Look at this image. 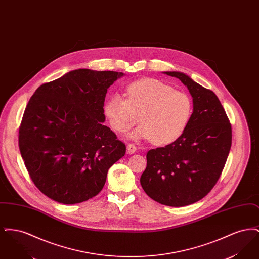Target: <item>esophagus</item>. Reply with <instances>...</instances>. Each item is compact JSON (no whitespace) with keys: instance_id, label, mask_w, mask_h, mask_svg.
<instances>
[{"instance_id":"esophagus-1","label":"esophagus","mask_w":259,"mask_h":259,"mask_svg":"<svg viewBox=\"0 0 259 259\" xmlns=\"http://www.w3.org/2000/svg\"><path fill=\"white\" fill-rule=\"evenodd\" d=\"M136 150H137V148H136V146L134 144H129V145L127 146V152H128V153H130V154L135 153Z\"/></svg>"}]
</instances>
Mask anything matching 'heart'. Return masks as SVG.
<instances>
[{"instance_id":"heart-1","label":"heart","mask_w":259,"mask_h":259,"mask_svg":"<svg viewBox=\"0 0 259 259\" xmlns=\"http://www.w3.org/2000/svg\"><path fill=\"white\" fill-rule=\"evenodd\" d=\"M125 96L113 94L104 105L105 117L115 132L124 133L140 120L131 138L166 146L181 138L190 123L193 103L189 95L158 79L133 81L126 87Z\"/></svg>"}]
</instances>
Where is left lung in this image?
<instances>
[{
  "label": "left lung",
  "mask_w": 259,
  "mask_h": 259,
  "mask_svg": "<svg viewBox=\"0 0 259 259\" xmlns=\"http://www.w3.org/2000/svg\"><path fill=\"white\" fill-rule=\"evenodd\" d=\"M179 78L193 99V113L181 138L147 153L141 185L162 205L184 207L205 197L219 181L231 144L232 129L221 101L209 89L180 72Z\"/></svg>",
  "instance_id": "left-lung-1"
}]
</instances>
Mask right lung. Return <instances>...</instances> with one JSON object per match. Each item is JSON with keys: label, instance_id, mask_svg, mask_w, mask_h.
<instances>
[{"label": "right lung", "instance_id": "right-lung-1", "mask_svg": "<svg viewBox=\"0 0 259 259\" xmlns=\"http://www.w3.org/2000/svg\"><path fill=\"white\" fill-rule=\"evenodd\" d=\"M123 73L78 69L41 84L19 127L18 144L38 190L62 204L94 197L126 146L105 126L108 88Z\"/></svg>", "mask_w": 259, "mask_h": 259}]
</instances>
